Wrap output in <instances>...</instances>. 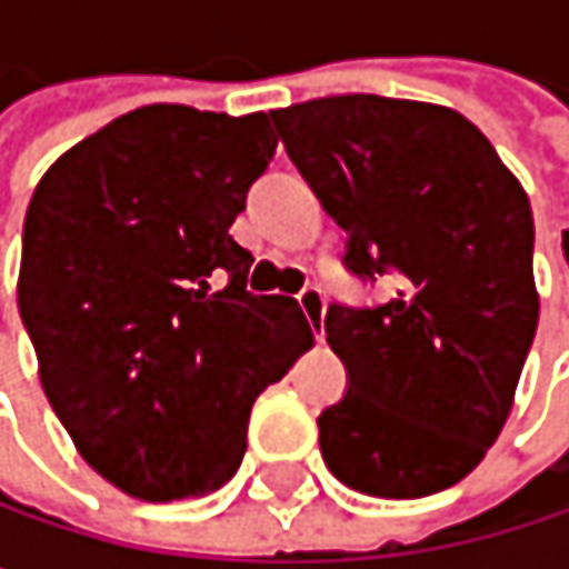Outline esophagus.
Masks as SVG:
<instances>
[{"label": "esophagus", "instance_id": "obj_1", "mask_svg": "<svg viewBox=\"0 0 569 569\" xmlns=\"http://www.w3.org/2000/svg\"><path fill=\"white\" fill-rule=\"evenodd\" d=\"M299 306H302V312H306L316 339L322 342V336H326V326H322V319H326V296H322V289L319 286H306L299 292Z\"/></svg>", "mask_w": 569, "mask_h": 569}]
</instances>
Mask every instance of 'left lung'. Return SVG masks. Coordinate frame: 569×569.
I'll return each instance as SVG.
<instances>
[{"mask_svg":"<svg viewBox=\"0 0 569 569\" xmlns=\"http://www.w3.org/2000/svg\"><path fill=\"white\" fill-rule=\"evenodd\" d=\"M286 154L349 233L382 306L326 309L349 392L319 415L326 468L372 498H425L498 441L537 332L533 213L491 141L458 111L336 94L270 111Z\"/></svg>","mask_w":569,"mask_h":569,"instance_id":"1","label":"left lung"}]
</instances>
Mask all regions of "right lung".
<instances>
[{"label":"right lung","instance_id":"1","mask_svg":"<svg viewBox=\"0 0 569 569\" xmlns=\"http://www.w3.org/2000/svg\"><path fill=\"white\" fill-rule=\"evenodd\" d=\"M270 118L148 104L39 180L19 312L78 455L118 491L183 501L227 485L257 396L312 329L289 296H253L230 227L273 161Z\"/></svg>","mask_w":569,"mask_h":569}]
</instances>
